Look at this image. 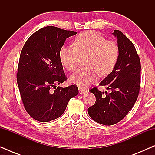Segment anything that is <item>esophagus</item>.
I'll use <instances>...</instances> for the list:
<instances>
[{"instance_id":"1","label":"esophagus","mask_w":155,"mask_h":155,"mask_svg":"<svg viewBox=\"0 0 155 155\" xmlns=\"http://www.w3.org/2000/svg\"><path fill=\"white\" fill-rule=\"evenodd\" d=\"M86 92H87V90H85V89H82V88L79 89L80 94H85Z\"/></svg>"}]
</instances>
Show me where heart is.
I'll return each mask as SVG.
<instances>
[{"mask_svg": "<svg viewBox=\"0 0 155 155\" xmlns=\"http://www.w3.org/2000/svg\"><path fill=\"white\" fill-rule=\"evenodd\" d=\"M74 46L64 45L59 50V58L68 71H73L77 66L79 54H89L87 65L72 74V82L80 87H86L96 79L98 72L101 75L111 73L119 56L118 44L106 40L104 37L95 31L80 33L74 40Z\"/></svg>", "mask_w": 155, "mask_h": 155, "instance_id": "heart-1", "label": "heart"}]
</instances>
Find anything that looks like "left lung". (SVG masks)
I'll use <instances>...</instances> for the list:
<instances>
[{
    "label": "left lung",
    "mask_w": 155,
    "mask_h": 155,
    "mask_svg": "<svg viewBox=\"0 0 155 155\" xmlns=\"http://www.w3.org/2000/svg\"><path fill=\"white\" fill-rule=\"evenodd\" d=\"M113 35L118 39V59L111 73L99 84L111 92H105L104 95L97 87L91 89L96 101L87 109L92 120L105 126L125 118L135 104L140 88V60L134 45L120 31L115 29Z\"/></svg>",
    "instance_id": "left-lung-1"
}]
</instances>
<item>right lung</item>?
Instances as JSON below:
<instances>
[{
	"label": "right lung",
	"instance_id": "obj_1",
	"mask_svg": "<svg viewBox=\"0 0 155 155\" xmlns=\"http://www.w3.org/2000/svg\"><path fill=\"white\" fill-rule=\"evenodd\" d=\"M77 34L47 26L32 34L25 42L19 60L17 82L26 111L39 122L56 119L64 113L78 87L56 85L67 80L59 58L65 39Z\"/></svg>",
	"mask_w": 155,
	"mask_h": 155
}]
</instances>
